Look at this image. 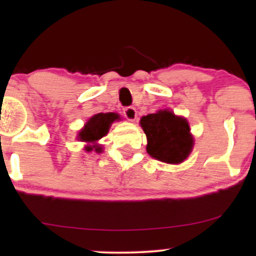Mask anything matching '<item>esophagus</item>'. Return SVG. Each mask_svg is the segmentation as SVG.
Masks as SVG:
<instances>
[{
    "label": "esophagus",
    "instance_id": "esophagus-1",
    "mask_svg": "<svg viewBox=\"0 0 256 256\" xmlns=\"http://www.w3.org/2000/svg\"><path fill=\"white\" fill-rule=\"evenodd\" d=\"M122 113H124L125 118L128 119V120H130V122H134V120L137 119V110H136V108L126 107V108H124V110H122Z\"/></svg>",
    "mask_w": 256,
    "mask_h": 256
}]
</instances>
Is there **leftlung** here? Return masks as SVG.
I'll list each match as a JSON object with an SVG mask.
<instances>
[{"instance_id":"left-lung-1","label":"left lung","mask_w":256,"mask_h":256,"mask_svg":"<svg viewBox=\"0 0 256 256\" xmlns=\"http://www.w3.org/2000/svg\"><path fill=\"white\" fill-rule=\"evenodd\" d=\"M140 126L148 140L146 152L158 161L177 165L192 150L194 137L189 122L171 110H158L142 116Z\"/></svg>"}]
</instances>
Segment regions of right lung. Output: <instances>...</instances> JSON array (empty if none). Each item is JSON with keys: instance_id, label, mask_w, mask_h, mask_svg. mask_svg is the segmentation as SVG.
I'll return each mask as SVG.
<instances>
[{"instance_id": "1", "label": "right lung", "mask_w": 256, "mask_h": 256, "mask_svg": "<svg viewBox=\"0 0 256 256\" xmlns=\"http://www.w3.org/2000/svg\"><path fill=\"white\" fill-rule=\"evenodd\" d=\"M119 119V114L116 113H98L91 116L78 134V140L80 142L88 143L85 146V150L101 152L102 148L98 144V140L104 137L110 131V125Z\"/></svg>"}]
</instances>
